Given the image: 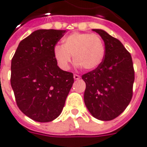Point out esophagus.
Here are the masks:
<instances>
[{"label":"esophagus","mask_w":147,"mask_h":147,"mask_svg":"<svg viewBox=\"0 0 147 147\" xmlns=\"http://www.w3.org/2000/svg\"><path fill=\"white\" fill-rule=\"evenodd\" d=\"M80 78H81V77L79 76V75H78V74H74V78L75 80H78V79H80Z\"/></svg>","instance_id":"34e87169"}]
</instances>
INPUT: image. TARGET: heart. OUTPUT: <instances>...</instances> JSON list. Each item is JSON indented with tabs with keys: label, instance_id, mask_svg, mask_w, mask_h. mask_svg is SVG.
Here are the masks:
<instances>
[{
	"label": "heart",
	"instance_id": "heart-1",
	"mask_svg": "<svg viewBox=\"0 0 147 147\" xmlns=\"http://www.w3.org/2000/svg\"><path fill=\"white\" fill-rule=\"evenodd\" d=\"M63 46L56 45L54 57L60 69L66 70L72 60L86 70H94L101 65L105 57V44L96 34L73 32L62 40Z\"/></svg>",
	"mask_w": 147,
	"mask_h": 147
}]
</instances>
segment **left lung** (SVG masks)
I'll return each mask as SVG.
<instances>
[{
    "label": "left lung",
    "mask_w": 147,
    "mask_h": 147,
    "mask_svg": "<svg viewBox=\"0 0 147 147\" xmlns=\"http://www.w3.org/2000/svg\"><path fill=\"white\" fill-rule=\"evenodd\" d=\"M105 47L101 65L83 74L84 103L94 118L109 121L122 114L131 101L134 69L130 53L120 41L102 29H92Z\"/></svg>",
    "instance_id": "left-lung-1"
}]
</instances>
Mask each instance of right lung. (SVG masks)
Returning <instances> with one entry per match:
<instances>
[{"instance_id":"right-lung-1","label":"right lung","mask_w":147,"mask_h":147,"mask_svg":"<svg viewBox=\"0 0 147 147\" xmlns=\"http://www.w3.org/2000/svg\"><path fill=\"white\" fill-rule=\"evenodd\" d=\"M65 30L39 29L22 40L11 60L10 84L20 110L41 123L62 112L74 83L72 73L57 65L53 50Z\"/></svg>"}]
</instances>
